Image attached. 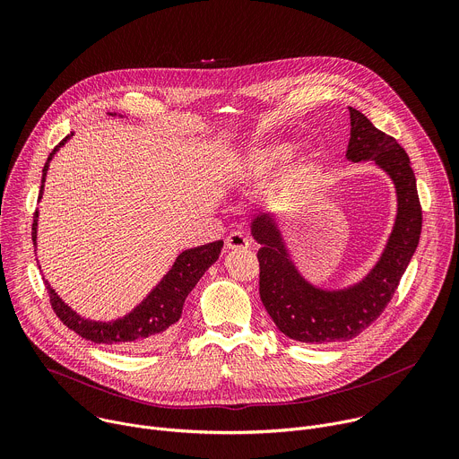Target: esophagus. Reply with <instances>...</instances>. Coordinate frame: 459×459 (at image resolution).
Returning <instances> with one entry per match:
<instances>
[{"instance_id":"esophagus-1","label":"esophagus","mask_w":459,"mask_h":459,"mask_svg":"<svg viewBox=\"0 0 459 459\" xmlns=\"http://www.w3.org/2000/svg\"><path fill=\"white\" fill-rule=\"evenodd\" d=\"M225 245L229 250H241V248H247L248 247V239L245 234L241 232H232L229 234V238L225 239Z\"/></svg>"}]
</instances>
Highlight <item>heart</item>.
<instances>
[{
	"mask_svg": "<svg viewBox=\"0 0 459 459\" xmlns=\"http://www.w3.org/2000/svg\"><path fill=\"white\" fill-rule=\"evenodd\" d=\"M294 143L280 142L271 145H257L239 152L227 170V178L236 186L250 185L261 178L269 176L280 165L289 161L294 154Z\"/></svg>",
	"mask_w": 459,
	"mask_h": 459,
	"instance_id": "1",
	"label": "heart"
}]
</instances>
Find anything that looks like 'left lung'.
<instances>
[{
    "label": "left lung",
    "mask_w": 459,
    "mask_h": 459,
    "mask_svg": "<svg viewBox=\"0 0 459 459\" xmlns=\"http://www.w3.org/2000/svg\"><path fill=\"white\" fill-rule=\"evenodd\" d=\"M349 112L347 160L381 169L394 185L398 202L394 225L372 269L342 289L317 287L298 269L278 214L264 212L250 221V234L261 245L259 298L278 329L301 343L345 342L363 333L394 296L420 243L421 205L407 152L365 114L352 107Z\"/></svg>",
    "instance_id": "obj_1"
}]
</instances>
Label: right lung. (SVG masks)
Listing matches in <instances>:
<instances>
[{
  "label": "right lung",
  "mask_w": 459,
  "mask_h": 459,
  "mask_svg": "<svg viewBox=\"0 0 459 459\" xmlns=\"http://www.w3.org/2000/svg\"><path fill=\"white\" fill-rule=\"evenodd\" d=\"M108 114L116 116V112H108ZM73 134L74 133H71L59 145H56V149L47 158V163L43 167V176H41L39 200L43 195L45 178H47V170L50 167L52 158L65 143L73 138ZM38 220H39V211H36L34 223H32V241L36 248H38V243H36ZM221 247H223V241L218 239L212 243L192 247L179 252L169 273L133 310L108 321L91 319L78 314L69 303H65L59 298V294L54 290L48 280H45V285L57 317L82 338L94 343L114 345L125 351H151L161 345L169 338L174 323H178L181 317V310L186 296L195 287V283L202 280V276L209 271V267L216 264Z\"/></svg>",
  "instance_id": "obj_1"
}]
</instances>
